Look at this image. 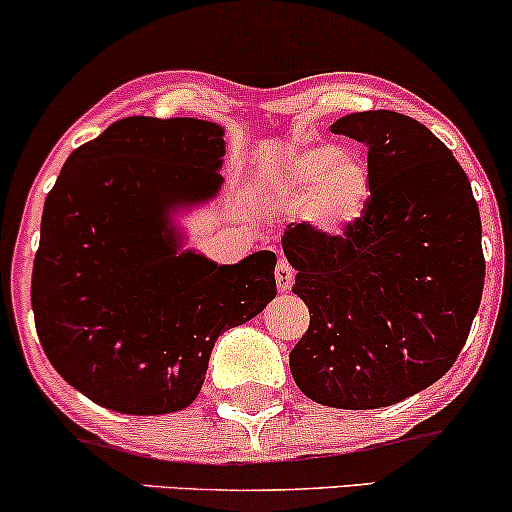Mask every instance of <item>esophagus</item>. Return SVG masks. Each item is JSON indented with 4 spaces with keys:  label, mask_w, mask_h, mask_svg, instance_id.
<instances>
[{
    "label": "esophagus",
    "mask_w": 512,
    "mask_h": 512,
    "mask_svg": "<svg viewBox=\"0 0 512 512\" xmlns=\"http://www.w3.org/2000/svg\"><path fill=\"white\" fill-rule=\"evenodd\" d=\"M274 276H276V289H279L281 293H286L293 286V276H296V272H293L289 260L279 257V262H276V269H274Z\"/></svg>",
    "instance_id": "esophagus-1"
}]
</instances>
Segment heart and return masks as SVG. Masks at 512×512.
<instances>
[{
	"label": "heart",
	"instance_id": "1",
	"mask_svg": "<svg viewBox=\"0 0 512 512\" xmlns=\"http://www.w3.org/2000/svg\"><path fill=\"white\" fill-rule=\"evenodd\" d=\"M276 197L303 202L301 216L322 236H342L366 214L373 180L361 158L322 144L286 156L274 170Z\"/></svg>",
	"mask_w": 512,
	"mask_h": 512
}]
</instances>
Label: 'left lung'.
<instances>
[{
	"mask_svg": "<svg viewBox=\"0 0 512 512\" xmlns=\"http://www.w3.org/2000/svg\"><path fill=\"white\" fill-rule=\"evenodd\" d=\"M330 129L368 146L373 195L342 236L298 223L281 238L310 310L289 366L317 404L390 407L443 378L467 342L486 272L479 207L452 151L414 117L368 110Z\"/></svg>",
	"mask_w": 512,
	"mask_h": 512,
	"instance_id": "8db88e82",
	"label": "left lung"
}]
</instances>
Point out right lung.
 <instances>
[{"mask_svg":"<svg viewBox=\"0 0 512 512\" xmlns=\"http://www.w3.org/2000/svg\"><path fill=\"white\" fill-rule=\"evenodd\" d=\"M223 129L125 117L72 151L45 199L35 330L81 395L134 416L190 407L214 342L276 296V255L238 264L178 252L168 211L221 187Z\"/></svg>","mask_w":512,"mask_h":512,"instance_id":"right-lung-1","label":"right lung"}]
</instances>
